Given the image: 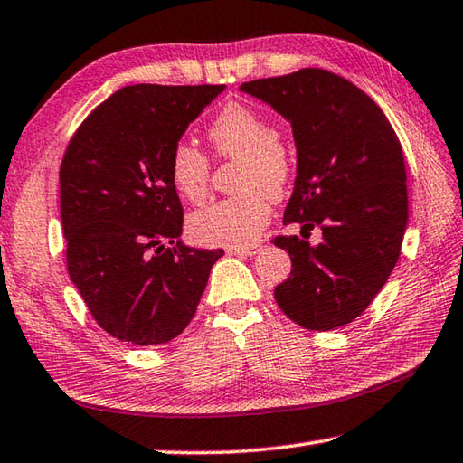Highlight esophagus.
<instances>
[{
    "mask_svg": "<svg viewBox=\"0 0 463 463\" xmlns=\"http://www.w3.org/2000/svg\"><path fill=\"white\" fill-rule=\"evenodd\" d=\"M261 247L260 245H247V247H229V250L226 253L231 255H255L257 250H260Z\"/></svg>",
    "mask_w": 463,
    "mask_h": 463,
    "instance_id": "34e87169",
    "label": "esophagus"
}]
</instances>
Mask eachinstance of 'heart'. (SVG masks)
<instances>
[{"label":"heart","mask_w":463,"mask_h":463,"mask_svg":"<svg viewBox=\"0 0 463 463\" xmlns=\"http://www.w3.org/2000/svg\"><path fill=\"white\" fill-rule=\"evenodd\" d=\"M218 156H239L237 187L242 192L216 200L192 216V237L203 245L247 247L269 222L271 198H281L294 175V156L273 135L265 116L242 104H226L208 127ZM171 182L187 200L200 202L208 192L210 159L190 140L169 153Z\"/></svg>","instance_id":"b5f03b06"}]
</instances>
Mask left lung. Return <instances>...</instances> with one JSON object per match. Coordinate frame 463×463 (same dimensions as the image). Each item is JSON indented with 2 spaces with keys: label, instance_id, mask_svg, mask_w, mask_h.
<instances>
[{
  "label": "left lung",
  "instance_id": "8db88e82",
  "mask_svg": "<svg viewBox=\"0 0 463 463\" xmlns=\"http://www.w3.org/2000/svg\"><path fill=\"white\" fill-rule=\"evenodd\" d=\"M241 91L292 124L296 182L284 224L302 237L318 225L324 241L276 237L292 273L276 288L288 318L310 331L349 325L370 307L401 257L409 222L402 146L380 106L325 69L247 81Z\"/></svg>",
  "mask_w": 463,
  "mask_h": 463
}]
</instances>
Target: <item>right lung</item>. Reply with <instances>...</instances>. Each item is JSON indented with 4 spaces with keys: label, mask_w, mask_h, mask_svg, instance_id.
<instances>
[{
    "label": "right lung",
    "mask_w": 463,
    "mask_h": 463,
    "mask_svg": "<svg viewBox=\"0 0 463 463\" xmlns=\"http://www.w3.org/2000/svg\"><path fill=\"white\" fill-rule=\"evenodd\" d=\"M224 85H128L81 122L62 156L67 269L96 323L161 345L195 315L222 249L182 242L169 153Z\"/></svg>",
    "instance_id": "1"
}]
</instances>
